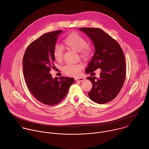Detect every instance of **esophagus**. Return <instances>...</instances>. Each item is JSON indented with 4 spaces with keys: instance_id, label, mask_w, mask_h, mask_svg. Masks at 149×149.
<instances>
[{
    "instance_id": "obj_1",
    "label": "esophagus",
    "mask_w": 149,
    "mask_h": 149,
    "mask_svg": "<svg viewBox=\"0 0 149 149\" xmlns=\"http://www.w3.org/2000/svg\"><path fill=\"white\" fill-rule=\"evenodd\" d=\"M85 79L84 78L81 77V78H76V79H75V81H79V82H82V81H84Z\"/></svg>"
}]
</instances>
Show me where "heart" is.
I'll return each instance as SVG.
<instances>
[{"instance_id": "b5f03b06", "label": "heart", "mask_w": 149, "mask_h": 149, "mask_svg": "<svg viewBox=\"0 0 149 149\" xmlns=\"http://www.w3.org/2000/svg\"><path fill=\"white\" fill-rule=\"evenodd\" d=\"M65 46L71 50L79 52L80 57L84 60L89 58L92 53L91 47L87 45L86 39L78 33L74 32L70 34L63 41ZM63 49L59 45H56L53 49V55L54 59L61 62L63 59ZM82 68L81 64H67L63 68L65 74L71 77H78L80 75Z\"/></svg>"}]
</instances>
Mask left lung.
<instances>
[{
  "mask_svg": "<svg viewBox=\"0 0 149 149\" xmlns=\"http://www.w3.org/2000/svg\"><path fill=\"white\" fill-rule=\"evenodd\" d=\"M79 29L91 39L95 49L86 72L89 74L98 68L102 70L99 79L96 77L87 78L93 84L89 97L98 104L108 103L118 95L125 79L124 52L119 43L102 29L88 27Z\"/></svg>",
  "mask_w": 149,
  "mask_h": 149,
  "instance_id": "left-lung-1",
  "label": "left lung"
}]
</instances>
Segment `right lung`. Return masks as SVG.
I'll return each mask as SVG.
<instances>
[{"mask_svg": "<svg viewBox=\"0 0 149 149\" xmlns=\"http://www.w3.org/2000/svg\"><path fill=\"white\" fill-rule=\"evenodd\" d=\"M62 32L54 31L40 36L29 45L22 59L24 77L29 91L39 102L49 106L63 100L74 82L72 78H52L50 73L55 67L53 49Z\"/></svg>", "mask_w": 149, "mask_h": 149, "instance_id": "right-lung-1", "label": "right lung"}]
</instances>
